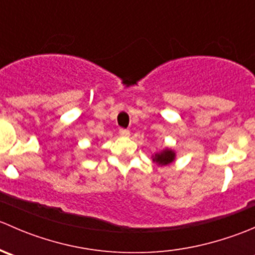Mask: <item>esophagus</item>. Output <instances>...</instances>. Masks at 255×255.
<instances>
[{"mask_svg": "<svg viewBox=\"0 0 255 255\" xmlns=\"http://www.w3.org/2000/svg\"><path fill=\"white\" fill-rule=\"evenodd\" d=\"M120 134L122 135V137H129L130 132L128 129H125V128H121V129H120Z\"/></svg>", "mask_w": 255, "mask_h": 255, "instance_id": "1", "label": "esophagus"}]
</instances>
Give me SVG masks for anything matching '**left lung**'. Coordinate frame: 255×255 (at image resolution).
Wrapping results in <instances>:
<instances>
[{
    "label": "left lung",
    "instance_id": "left-lung-1",
    "mask_svg": "<svg viewBox=\"0 0 255 255\" xmlns=\"http://www.w3.org/2000/svg\"><path fill=\"white\" fill-rule=\"evenodd\" d=\"M153 161L156 163L160 166L169 165L170 163H173L176 158V153L170 148H164L163 150L156 151V153L153 154Z\"/></svg>",
    "mask_w": 255,
    "mask_h": 255
}]
</instances>
